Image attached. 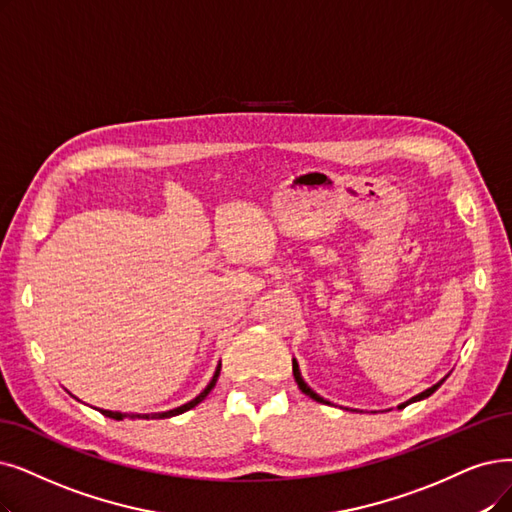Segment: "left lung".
Instances as JSON below:
<instances>
[{
  "mask_svg": "<svg viewBox=\"0 0 512 512\" xmlns=\"http://www.w3.org/2000/svg\"><path fill=\"white\" fill-rule=\"evenodd\" d=\"M292 370H294V378H296V384H298V388H300V391H302L304 395H309L311 399H315V401H319V403H330V401H325L323 397H319V395H317V393L313 391V388H311L309 384H306V382L302 380V376H300V367H298V361H296V359H292ZM445 378H447V376H445ZM445 378H443V380H439L437 384H433L431 388H426V391H422L420 395L412 397L410 401H405V403H401V405H399V410H403V407H405V405H410V403H414V401H420V399H426V397H431V395H433V393L437 391V388H439V386H441V384L445 382Z\"/></svg>",
  "mask_w": 512,
  "mask_h": 512,
  "instance_id": "left-lung-1",
  "label": "left lung"
}]
</instances>
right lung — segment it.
I'll return each instance as SVG.
<instances>
[{"label":"right lung","instance_id":"obj_1","mask_svg":"<svg viewBox=\"0 0 512 512\" xmlns=\"http://www.w3.org/2000/svg\"><path fill=\"white\" fill-rule=\"evenodd\" d=\"M218 374H220V363H218V367H216V372H214L210 384H208L206 388H203V391H201L193 401H189V403H185V405H180V407H174V410H168V412H159V414H121V412H109V410H98V412H100L102 416L113 418V420H124V418H147V420H149V418H172V416H178V414H185L187 410H191V407H195L197 403H201L203 399H206V397L210 395V391L216 386Z\"/></svg>","mask_w":512,"mask_h":512}]
</instances>
